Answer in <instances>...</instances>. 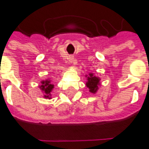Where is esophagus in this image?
<instances>
[{
    "instance_id": "34e87169",
    "label": "esophagus",
    "mask_w": 149,
    "mask_h": 149,
    "mask_svg": "<svg viewBox=\"0 0 149 149\" xmlns=\"http://www.w3.org/2000/svg\"><path fill=\"white\" fill-rule=\"evenodd\" d=\"M68 61L71 62V63H75L74 56H70L68 57Z\"/></svg>"
}]
</instances>
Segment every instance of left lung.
Instances as JSON below:
<instances>
[{"instance_id": "obj_1", "label": "left lung", "mask_w": 149, "mask_h": 149, "mask_svg": "<svg viewBox=\"0 0 149 149\" xmlns=\"http://www.w3.org/2000/svg\"><path fill=\"white\" fill-rule=\"evenodd\" d=\"M87 77V82H86V86L88 87L89 92L91 93H96L99 88V85H100V77L95 76L94 73L90 72L88 76L86 75Z\"/></svg>"}]
</instances>
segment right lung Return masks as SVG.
<instances>
[{"label": "right lung", "instance_id": "obj_1", "mask_svg": "<svg viewBox=\"0 0 149 149\" xmlns=\"http://www.w3.org/2000/svg\"><path fill=\"white\" fill-rule=\"evenodd\" d=\"M41 91L44 93V97L45 98H52V92L54 88V84L52 83V81L50 79H46V80H42L41 81V85L39 86Z\"/></svg>", "mask_w": 149, "mask_h": 149}]
</instances>
